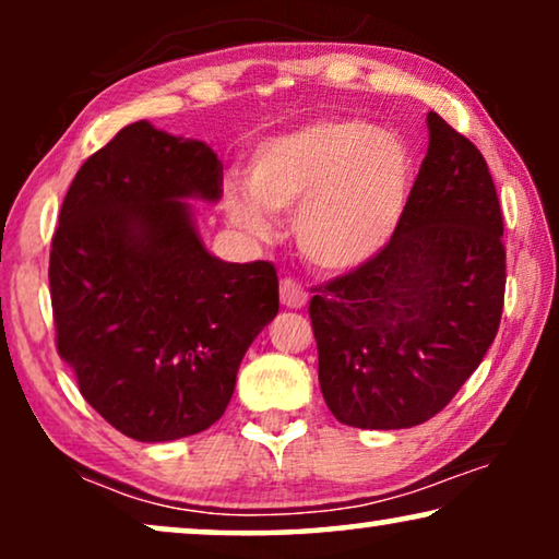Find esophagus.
Masks as SVG:
<instances>
[{
    "label": "esophagus",
    "mask_w": 559,
    "mask_h": 559,
    "mask_svg": "<svg viewBox=\"0 0 559 559\" xmlns=\"http://www.w3.org/2000/svg\"><path fill=\"white\" fill-rule=\"evenodd\" d=\"M280 300L285 308L297 310V308H305V302H308V293H305L295 280L285 277L280 282Z\"/></svg>",
    "instance_id": "1"
}]
</instances>
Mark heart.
I'll list each match as a JSON object with an SVG mask.
<instances>
[{
  "mask_svg": "<svg viewBox=\"0 0 559 559\" xmlns=\"http://www.w3.org/2000/svg\"><path fill=\"white\" fill-rule=\"evenodd\" d=\"M415 157L394 129L361 117H323L259 142L247 190L231 188L228 221L266 239V213H293L300 254L318 272L361 270L386 251L407 213Z\"/></svg>",
  "mask_w": 559,
  "mask_h": 559,
  "instance_id": "1",
  "label": "heart"
}]
</instances>
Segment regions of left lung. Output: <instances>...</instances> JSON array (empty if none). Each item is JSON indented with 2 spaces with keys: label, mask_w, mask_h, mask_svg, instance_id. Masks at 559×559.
Segmentation results:
<instances>
[{
  "label": "left lung",
  "mask_w": 559,
  "mask_h": 559,
  "mask_svg": "<svg viewBox=\"0 0 559 559\" xmlns=\"http://www.w3.org/2000/svg\"><path fill=\"white\" fill-rule=\"evenodd\" d=\"M427 129L394 241L312 289L320 392L338 423L361 430H404L438 415L501 323L507 251L491 173L435 111Z\"/></svg>",
  "instance_id": "1"
}]
</instances>
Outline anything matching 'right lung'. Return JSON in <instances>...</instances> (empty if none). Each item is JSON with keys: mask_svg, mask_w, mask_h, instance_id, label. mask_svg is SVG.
Here are the masks:
<instances>
[{"mask_svg": "<svg viewBox=\"0 0 559 559\" xmlns=\"http://www.w3.org/2000/svg\"><path fill=\"white\" fill-rule=\"evenodd\" d=\"M209 144L134 121L68 188L50 249L58 354L127 438L167 442L224 415L251 341L280 310L270 262L203 247L186 201L216 203Z\"/></svg>", "mask_w": 559, "mask_h": 559, "instance_id": "right-lung-1", "label": "right lung"}]
</instances>
